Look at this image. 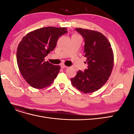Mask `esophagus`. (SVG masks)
<instances>
[{
  "mask_svg": "<svg viewBox=\"0 0 134 134\" xmlns=\"http://www.w3.org/2000/svg\"><path fill=\"white\" fill-rule=\"evenodd\" d=\"M61 68H67L68 67L66 65H65L64 64H62V65H61Z\"/></svg>",
  "mask_w": 134,
  "mask_h": 134,
  "instance_id": "obj_1",
  "label": "esophagus"
}]
</instances>
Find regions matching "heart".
<instances>
[{
	"mask_svg": "<svg viewBox=\"0 0 134 134\" xmlns=\"http://www.w3.org/2000/svg\"><path fill=\"white\" fill-rule=\"evenodd\" d=\"M72 36H78V35H76V34H74V35H72Z\"/></svg>",
	"mask_w": 134,
	"mask_h": 134,
	"instance_id": "1",
	"label": "heart"
}]
</instances>
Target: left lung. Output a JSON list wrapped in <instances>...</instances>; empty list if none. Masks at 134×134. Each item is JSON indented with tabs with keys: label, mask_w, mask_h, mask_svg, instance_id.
I'll use <instances>...</instances> for the list:
<instances>
[{
	"label": "left lung",
	"mask_w": 134,
	"mask_h": 134,
	"mask_svg": "<svg viewBox=\"0 0 134 134\" xmlns=\"http://www.w3.org/2000/svg\"><path fill=\"white\" fill-rule=\"evenodd\" d=\"M85 40L84 56L87 69L79 70L70 79L72 86L84 93L98 91L108 80L113 69L114 55L108 40L100 32L76 28Z\"/></svg>",
	"instance_id": "8db88e82"
}]
</instances>
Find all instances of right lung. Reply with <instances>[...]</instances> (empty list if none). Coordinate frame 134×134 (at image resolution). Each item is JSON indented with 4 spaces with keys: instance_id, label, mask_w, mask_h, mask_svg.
I'll use <instances>...</instances> for the list:
<instances>
[{
    "instance_id": "right-lung-1",
    "label": "right lung",
    "mask_w": 134,
    "mask_h": 134,
    "mask_svg": "<svg viewBox=\"0 0 134 134\" xmlns=\"http://www.w3.org/2000/svg\"><path fill=\"white\" fill-rule=\"evenodd\" d=\"M66 27H47L28 33L19 43L17 62L20 72L34 88L42 89L53 83L60 70L44 58L53 50L60 36L67 33Z\"/></svg>"
}]
</instances>
